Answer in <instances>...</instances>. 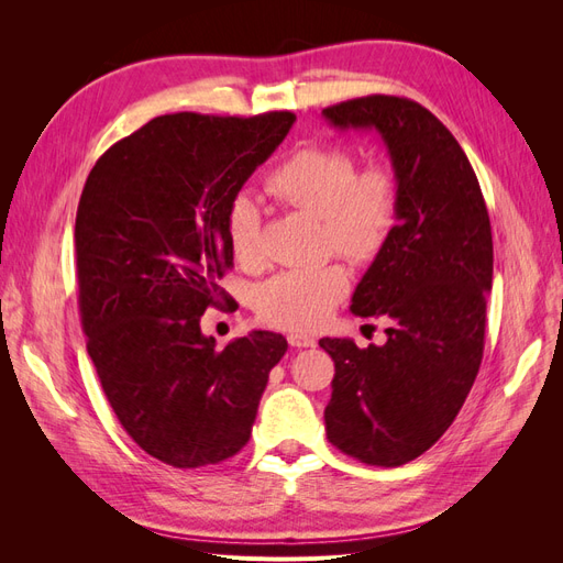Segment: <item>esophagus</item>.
I'll list each match as a JSON object with an SVG mask.
<instances>
[{"label": "esophagus", "instance_id": "obj_1", "mask_svg": "<svg viewBox=\"0 0 563 563\" xmlns=\"http://www.w3.org/2000/svg\"><path fill=\"white\" fill-rule=\"evenodd\" d=\"M288 343L294 347H314L317 345V338L310 333H302V331H294L288 333Z\"/></svg>", "mask_w": 563, "mask_h": 563}]
</instances>
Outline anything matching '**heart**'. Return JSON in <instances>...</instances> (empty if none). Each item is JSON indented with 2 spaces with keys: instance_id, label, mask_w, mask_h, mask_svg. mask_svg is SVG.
Instances as JSON below:
<instances>
[{
  "instance_id": "1",
  "label": "heart",
  "mask_w": 563,
  "mask_h": 563,
  "mask_svg": "<svg viewBox=\"0 0 563 563\" xmlns=\"http://www.w3.org/2000/svg\"><path fill=\"white\" fill-rule=\"evenodd\" d=\"M279 201L321 220L327 244L352 261H371L385 249L399 218V185L383 164L360 172L354 155L333 145H308L267 176ZM225 240L242 265L261 261V209L246 192L225 213ZM350 275L329 263L312 269H286L255 294V312L272 327L310 331L329 319L347 296Z\"/></svg>"
}]
</instances>
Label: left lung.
Wrapping results in <instances>:
<instances>
[{
	"label": "left lung",
	"instance_id": "obj_1",
	"mask_svg": "<svg viewBox=\"0 0 563 563\" xmlns=\"http://www.w3.org/2000/svg\"><path fill=\"white\" fill-rule=\"evenodd\" d=\"M321 114L340 131H376L399 185L397 228L350 305L387 321V343L319 340L335 364L327 437L366 465L397 467L451 428L479 373L490 220L463 147L416 100L366 96Z\"/></svg>",
	"mask_w": 563,
	"mask_h": 563
}]
</instances>
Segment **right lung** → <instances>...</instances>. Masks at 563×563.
I'll list each match as a JSON object with an SVG mask.
<instances>
[{
	"instance_id": "add662e5",
	"label": "right lung",
	"mask_w": 563,
	"mask_h": 563,
	"mask_svg": "<svg viewBox=\"0 0 563 563\" xmlns=\"http://www.w3.org/2000/svg\"><path fill=\"white\" fill-rule=\"evenodd\" d=\"M294 112L162 114L114 143L75 223L79 314L106 397L129 437L180 470L240 453L288 343L251 331L223 350L199 319L228 300L225 213L279 147Z\"/></svg>"
}]
</instances>
